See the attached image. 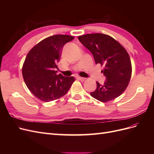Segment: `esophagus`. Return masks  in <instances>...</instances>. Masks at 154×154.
Segmentation results:
<instances>
[{
	"mask_svg": "<svg viewBox=\"0 0 154 154\" xmlns=\"http://www.w3.org/2000/svg\"><path fill=\"white\" fill-rule=\"evenodd\" d=\"M78 79H79V80H80L81 82H84V81L86 80V78H83V77H78Z\"/></svg>",
	"mask_w": 154,
	"mask_h": 154,
	"instance_id": "1",
	"label": "esophagus"
}]
</instances>
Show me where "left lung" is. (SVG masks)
Instances as JSON below:
<instances>
[{"label": "left lung", "mask_w": 154, "mask_h": 154, "mask_svg": "<svg viewBox=\"0 0 154 154\" xmlns=\"http://www.w3.org/2000/svg\"><path fill=\"white\" fill-rule=\"evenodd\" d=\"M78 40L89 50L96 63L103 66L101 72L106 78L91 92L94 98L106 103L119 97L128 87L132 76V64L129 54L123 46L112 37L102 33L79 36Z\"/></svg>", "instance_id": "left-lung-1"}]
</instances>
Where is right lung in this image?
<instances>
[{
  "instance_id": "add662e5",
  "label": "right lung",
  "mask_w": 154,
  "mask_h": 154,
  "mask_svg": "<svg viewBox=\"0 0 154 154\" xmlns=\"http://www.w3.org/2000/svg\"><path fill=\"white\" fill-rule=\"evenodd\" d=\"M74 38L67 35L48 37L27 53L22 66V76L29 90L41 101L58 100L69 91L75 78L57 74L54 69L61 57L63 45Z\"/></svg>"
}]
</instances>
